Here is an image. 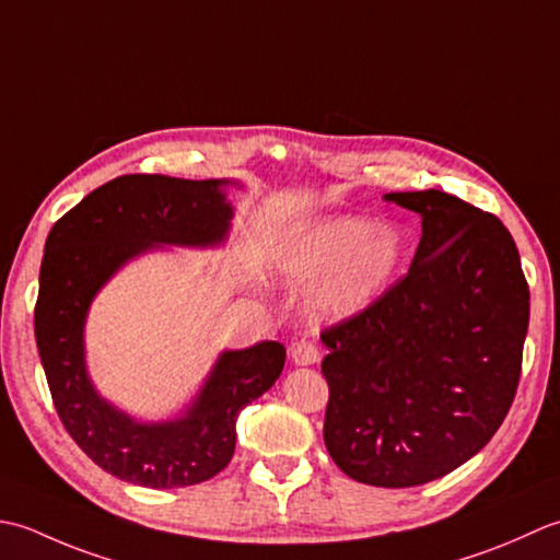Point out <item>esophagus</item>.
Returning a JSON list of instances; mask_svg holds the SVG:
<instances>
[{"label":"esophagus","mask_w":560,"mask_h":560,"mask_svg":"<svg viewBox=\"0 0 560 560\" xmlns=\"http://www.w3.org/2000/svg\"><path fill=\"white\" fill-rule=\"evenodd\" d=\"M290 355L294 364H316L322 360V350L312 340H296L290 348Z\"/></svg>","instance_id":"obj_1"}]
</instances>
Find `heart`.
<instances>
[{
	"label": "heart",
	"mask_w": 560,
	"mask_h": 560,
	"mask_svg": "<svg viewBox=\"0 0 560 560\" xmlns=\"http://www.w3.org/2000/svg\"><path fill=\"white\" fill-rule=\"evenodd\" d=\"M404 254V238L392 226H372L362 217H328L288 236L280 268L304 284L328 276L316 292V306L328 316H350L389 288Z\"/></svg>",
	"instance_id": "obj_1"
}]
</instances>
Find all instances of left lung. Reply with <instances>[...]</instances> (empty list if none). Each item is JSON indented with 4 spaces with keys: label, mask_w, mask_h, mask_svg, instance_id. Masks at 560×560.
<instances>
[{
    "label": "left lung",
    "mask_w": 560,
    "mask_h": 560,
    "mask_svg": "<svg viewBox=\"0 0 560 560\" xmlns=\"http://www.w3.org/2000/svg\"><path fill=\"white\" fill-rule=\"evenodd\" d=\"M423 217L406 276L322 330L324 442L338 469L423 486L481 452L515 401L529 284L495 214L442 190L389 192Z\"/></svg>",
    "instance_id": "8db88e82"
}]
</instances>
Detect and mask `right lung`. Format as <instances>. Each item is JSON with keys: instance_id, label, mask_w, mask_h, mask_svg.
Returning a JSON list of instances; mask_svg holds the SVG:
<instances>
[{"instance_id": "1", "label": "right lung", "mask_w": 560, "mask_h": 560, "mask_svg": "<svg viewBox=\"0 0 560 560\" xmlns=\"http://www.w3.org/2000/svg\"><path fill=\"white\" fill-rule=\"evenodd\" d=\"M222 186L226 180L118 176L62 214L45 242L33 314L45 380L70 438L120 481L144 488L210 481L232 462L242 408L282 372L284 348L276 340L222 352L184 418L147 425L106 404L86 376L82 330L101 284L152 246L220 244L232 220Z\"/></svg>"}]
</instances>
